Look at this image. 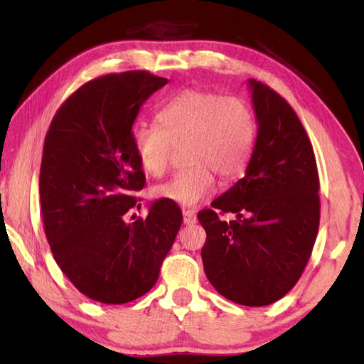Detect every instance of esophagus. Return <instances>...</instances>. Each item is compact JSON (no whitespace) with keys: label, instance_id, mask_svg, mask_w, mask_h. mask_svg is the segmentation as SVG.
<instances>
[{"label":"esophagus","instance_id":"obj_1","mask_svg":"<svg viewBox=\"0 0 364 364\" xmlns=\"http://www.w3.org/2000/svg\"><path fill=\"white\" fill-rule=\"evenodd\" d=\"M183 218H184V223H196L197 215L194 210H183Z\"/></svg>","mask_w":364,"mask_h":364}]
</instances>
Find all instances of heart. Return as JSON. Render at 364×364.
I'll list each match as a JSON object with an SVG mask.
<instances>
[{
  "mask_svg": "<svg viewBox=\"0 0 364 364\" xmlns=\"http://www.w3.org/2000/svg\"><path fill=\"white\" fill-rule=\"evenodd\" d=\"M158 125L133 129V149L142 170L159 178L183 150L186 167L153 189V196L196 206L215 191V175L230 183L249 167L257 144V117L245 100L210 90L184 89L161 107Z\"/></svg>",
  "mask_w": 364,
  "mask_h": 364,
  "instance_id": "obj_1",
  "label": "heart"
}]
</instances>
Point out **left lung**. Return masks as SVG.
Returning <instances> with one entry per match:
<instances>
[{
  "instance_id": "obj_1",
  "label": "left lung",
  "mask_w": 364,
  "mask_h": 364,
  "mask_svg": "<svg viewBox=\"0 0 364 364\" xmlns=\"http://www.w3.org/2000/svg\"><path fill=\"white\" fill-rule=\"evenodd\" d=\"M257 144L233 188L198 213L208 280L220 296L266 306L286 296L304 272L318 236L321 200L313 145L296 111L274 89L249 80ZM231 212L237 219H220Z\"/></svg>"
}]
</instances>
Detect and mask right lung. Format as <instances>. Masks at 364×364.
<instances>
[{"instance_id":"right-lung-1","label":"right lung","mask_w":364,"mask_h":364,"mask_svg":"<svg viewBox=\"0 0 364 364\" xmlns=\"http://www.w3.org/2000/svg\"><path fill=\"white\" fill-rule=\"evenodd\" d=\"M167 82L144 70L100 76L65 100L45 136L38 191L46 241L75 288L106 305L153 288L183 222L164 198L145 219L125 220L145 186L133 123Z\"/></svg>"}]
</instances>
